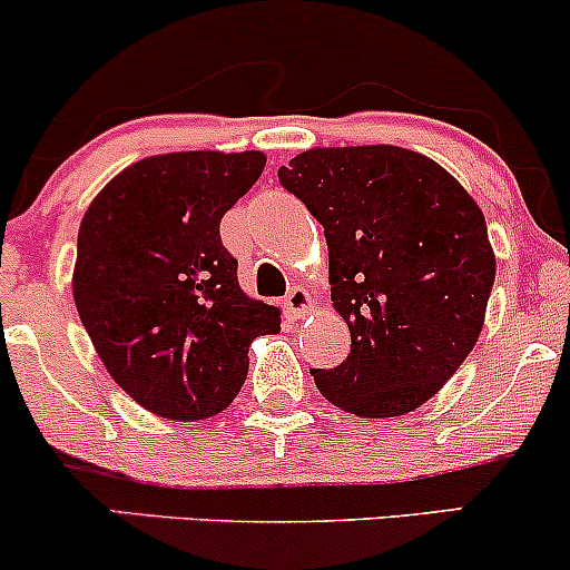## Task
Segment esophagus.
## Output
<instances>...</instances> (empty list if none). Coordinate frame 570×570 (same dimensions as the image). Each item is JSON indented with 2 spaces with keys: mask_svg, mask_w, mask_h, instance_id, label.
Wrapping results in <instances>:
<instances>
[{
  "mask_svg": "<svg viewBox=\"0 0 570 570\" xmlns=\"http://www.w3.org/2000/svg\"><path fill=\"white\" fill-rule=\"evenodd\" d=\"M284 311L289 316H305L311 311V294H307L303 286H294V289L284 297Z\"/></svg>",
  "mask_w": 570,
  "mask_h": 570,
  "instance_id": "esophagus-1",
  "label": "esophagus"
}]
</instances>
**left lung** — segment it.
<instances>
[{"instance_id": "1", "label": "left lung", "mask_w": 570, "mask_h": 570, "mask_svg": "<svg viewBox=\"0 0 570 570\" xmlns=\"http://www.w3.org/2000/svg\"><path fill=\"white\" fill-rule=\"evenodd\" d=\"M278 181L324 227L351 330L345 362L313 370L318 391L362 417L421 407L485 322L495 257L480 206L434 160L389 144L307 149Z\"/></svg>"}]
</instances>
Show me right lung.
Instances as JSON below:
<instances>
[{
	"label": "right lung",
	"instance_id": "add662e5",
	"mask_svg": "<svg viewBox=\"0 0 570 570\" xmlns=\"http://www.w3.org/2000/svg\"><path fill=\"white\" fill-rule=\"evenodd\" d=\"M263 168V153L155 155L85 212L77 313L115 383L155 415H217L246 381L252 340L281 332L278 307L240 292L219 235Z\"/></svg>",
	"mask_w": 570,
	"mask_h": 570
}]
</instances>
